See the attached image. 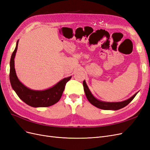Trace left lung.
Listing matches in <instances>:
<instances>
[{
  "instance_id": "left-lung-1",
  "label": "left lung",
  "mask_w": 150,
  "mask_h": 150,
  "mask_svg": "<svg viewBox=\"0 0 150 150\" xmlns=\"http://www.w3.org/2000/svg\"><path fill=\"white\" fill-rule=\"evenodd\" d=\"M83 87H84V91L86 98H87L88 100L89 101V103L91 104H92L94 106H96V108L102 109V110H120V109L125 107L133 100L134 98L136 96V95H137L138 93H137L136 94H134L133 96H131L130 98L124 101L115 102V103L104 102V101L98 100V99H96L93 96L92 93H91L88 86H87V84H86L85 81H83Z\"/></svg>"
}]
</instances>
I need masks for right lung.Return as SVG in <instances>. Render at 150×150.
I'll list each match as a JSON object with an SVG mask.
<instances>
[{
	"label": "right lung",
	"instance_id": "right-lung-1",
	"mask_svg": "<svg viewBox=\"0 0 150 150\" xmlns=\"http://www.w3.org/2000/svg\"><path fill=\"white\" fill-rule=\"evenodd\" d=\"M18 42L19 40H17L16 47L12 54L10 61L9 78L12 89L15 91L21 100L32 107H48L56 104L59 101L64 90L65 86L72 76L64 78L53 87L46 90L36 91L27 88L18 79L15 70L14 58Z\"/></svg>",
	"mask_w": 150,
	"mask_h": 150
}]
</instances>
